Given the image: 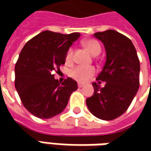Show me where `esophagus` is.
<instances>
[{
	"mask_svg": "<svg viewBox=\"0 0 151 151\" xmlns=\"http://www.w3.org/2000/svg\"><path fill=\"white\" fill-rule=\"evenodd\" d=\"M84 86V85L81 84V83H78V87L79 88H81V87H83Z\"/></svg>",
	"mask_w": 151,
	"mask_h": 151,
	"instance_id": "34e87169",
	"label": "esophagus"
}]
</instances>
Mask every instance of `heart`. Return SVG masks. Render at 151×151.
Segmentation results:
<instances>
[{
    "label": "heart",
    "mask_w": 151,
    "mask_h": 151,
    "mask_svg": "<svg viewBox=\"0 0 151 151\" xmlns=\"http://www.w3.org/2000/svg\"><path fill=\"white\" fill-rule=\"evenodd\" d=\"M82 44L84 45L85 48L92 55H97L100 54L101 45L96 39H92V38L86 39V40L83 41ZM73 54H74V51H73L72 48H70L67 50L65 57V60L66 64L71 63L73 60ZM95 72H96V70H95L94 67H85L79 65L71 70L70 76L77 81L85 82V81H88L95 74Z\"/></svg>",
    "instance_id": "heart-1"
}]
</instances>
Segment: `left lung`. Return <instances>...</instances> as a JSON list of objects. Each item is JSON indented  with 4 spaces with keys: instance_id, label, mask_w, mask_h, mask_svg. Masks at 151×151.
Here are the masks:
<instances>
[{
    "instance_id": "obj_1",
    "label": "left lung",
    "mask_w": 151,
    "mask_h": 151,
    "mask_svg": "<svg viewBox=\"0 0 151 151\" xmlns=\"http://www.w3.org/2000/svg\"><path fill=\"white\" fill-rule=\"evenodd\" d=\"M104 44L107 60L93 82L94 94L86 106L95 117L102 120L119 118L129 108L139 86V60L133 43L115 30L94 33ZM101 81H105L101 88Z\"/></svg>"
}]
</instances>
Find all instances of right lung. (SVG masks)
Segmentation results:
<instances>
[{"label": "right lung", "mask_w": 151, "mask_h": 151, "mask_svg": "<svg viewBox=\"0 0 151 151\" xmlns=\"http://www.w3.org/2000/svg\"><path fill=\"white\" fill-rule=\"evenodd\" d=\"M81 36L79 32L62 34L44 31L27 42L15 65V87L23 106L39 119L61 113L77 83L68 77L55 79L60 71L67 50Z\"/></svg>", "instance_id": "add662e5"}]
</instances>
